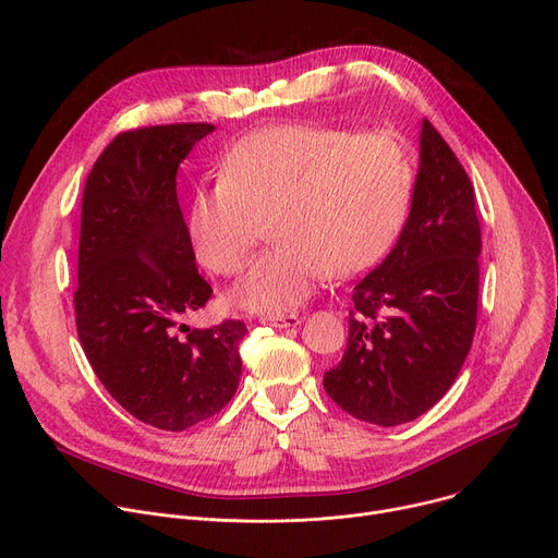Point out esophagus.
Here are the masks:
<instances>
[{"mask_svg": "<svg viewBox=\"0 0 558 558\" xmlns=\"http://www.w3.org/2000/svg\"><path fill=\"white\" fill-rule=\"evenodd\" d=\"M264 326L271 328H296L301 324L299 314H280V316H264L262 318Z\"/></svg>", "mask_w": 558, "mask_h": 558, "instance_id": "esophagus-1", "label": "esophagus"}]
</instances>
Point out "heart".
Here are the masks:
<instances>
[{
    "instance_id": "1",
    "label": "heart",
    "mask_w": 558,
    "mask_h": 558,
    "mask_svg": "<svg viewBox=\"0 0 558 558\" xmlns=\"http://www.w3.org/2000/svg\"><path fill=\"white\" fill-rule=\"evenodd\" d=\"M412 192V154L396 133L280 124L242 140L196 190L190 238L203 267L234 276L269 223L276 246L228 303L280 316L299 310L326 274L350 278L383 259Z\"/></svg>"
}]
</instances>
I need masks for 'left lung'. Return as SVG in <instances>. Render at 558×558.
<instances>
[{"label": "left lung", "mask_w": 558, "mask_h": 558, "mask_svg": "<svg viewBox=\"0 0 558 558\" xmlns=\"http://www.w3.org/2000/svg\"><path fill=\"white\" fill-rule=\"evenodd\" d=\"M480 253L473 183L423 120L412 210L391 253L355 284L345 353L324 375L343 412L393 427L446 396L473 345Z\"/></svg>", "instance_id": "obj_1"}]
</instances>
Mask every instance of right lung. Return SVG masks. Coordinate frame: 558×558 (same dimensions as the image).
I'll use <instances>...</instances> for the list:
<instances>
[{"label": "right lung", "mask_w": 558, "mask_h": 558, "mask_svg": "<svg viewBox=\"0 0 558 558\" xmlns=\"http://www.w3.org/2000/svg\"><path fill=\"white\" fill-rule=\"evenodd\" d=\"M208 122L117 135L87 173L81 205L76 332L106 391L131 416L183 432L238 391L244 320L187 328L213 287L196 271L175 171Z\"/></svg>", "instance_id": "obj_1"}]
</instances>
